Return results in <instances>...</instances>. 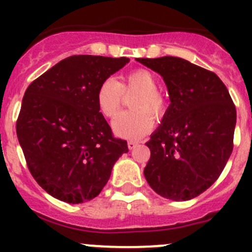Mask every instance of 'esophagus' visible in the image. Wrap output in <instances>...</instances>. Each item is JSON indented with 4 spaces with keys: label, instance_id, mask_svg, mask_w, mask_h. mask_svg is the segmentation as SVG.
<instances>
[{
    "label": "esophagus",
    "instance_id": "esophagus-1",
    "mask_svg": "<svg viewBox=\"0 0 252 252\" xmlns=\"http://www.w3.org/2000/svg\"><path fill=\"white\" fill-rule=\"evenodd\" d=\"M137 145H139V142H137V141H128L127 142V146H128V149H130V150H133V149L136 148Z\"/></svg>",
    "mask_w": 252,
    "mask_h": 252
}]
</instances>
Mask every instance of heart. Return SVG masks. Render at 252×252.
<instances>
[{"instance_id": "obj_1", "label": "heart", "mask_w": 252, "mask_h": 252, "mask_svg": "<svg viewBox=\"0 0 252 252\" xmlns=\"http://www.w3.org/2000/svg\"><path fill=\"white\" fill-rule=\"evenodd\" d=\"M136 95L131 99L132 112L122 113L113 122L117 136L127 140H139L153 128V118L165 112V99L158 91L155 75L146 69H135L121 75L119 82L106 78L97 88L95 103L106 119H115L124 104L125 95Z\"/></svg>"}]
</instances>
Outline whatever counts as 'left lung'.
Wrapping results in <instances>:
<instances>
[{"label":"left lung","mask_w":252,"mask_h":252,"mask_svg":"<svg viewBox=\"0 0 252 252\" xmlns=\"http://www.w3.org/2000/svg\"><path fill=\"white\" fill-rule=\"evenodd\" d=\"M137 62L161 75L171 102L146 142L144 175L161 197L192 199L218 179L232 153L236 107L211 70L175 57Z\"/></svg>","instance_id":"1"}]
</instances>
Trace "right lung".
<instances>
[{
  "label": "right lung",
  "instance_id": "obj_1",
  "mask_svg": "<svg viewBox=\"0 0 252 252\" xmlns=\"http://www.w3.org/2000/svg\"><path fill=\"white\" fill-rule=\"evenodd\" d=\"M128 58L72 55L28 87L16 133L31 175L59 201L93 199L110 179L126 140L113 136L98 111L95 92Z\"/></svg>",
  "mask_w": 252,
  "mask_h": 252
}]
</instances>
